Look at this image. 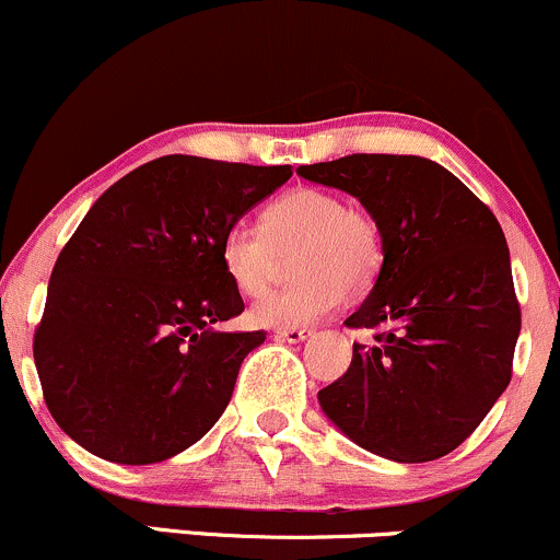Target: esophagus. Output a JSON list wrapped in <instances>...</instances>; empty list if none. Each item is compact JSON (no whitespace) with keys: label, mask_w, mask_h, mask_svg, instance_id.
I'll use <instances>...</instances> for the list:
<instances>
[{"label":"esophagus","mask_w":560,"mask_h":560,"mask_svg":"<svg viewBox=\"0 0 560 560\" xmlns=\"http://www.w3.org/2000/svg\"><path fill=\"white\" fill-rule=\"evenodd\" d=\"M311 334H313L311 329H276L273 337L281 339V342L298 345V342H305V339L311 337Z\"/></svg>","instance_id":"esophagus-1"}]
</instances>
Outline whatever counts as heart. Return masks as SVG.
<instances>
[{
  "mask_svg": "<svg viewBox=\"0 0 560 560\" xmlns=\"http://www.w3.org/2000/svg\"><path fill=\"white\" fill-rule=\"evenodd\" d=\"M295 256L292 288L262 295L249 307V320L266 329H305L331 316L347 300L376 281L384 262L382 229L363 208L318 186H298L260 215V229L234 223L221 240V262L244 298H258L278 272L281 254Z\"/></svg>",
  "mask_w": 560,
  "mask_h": 560,
  "instance_id": "heart-1",
  "label": "heart"
}]
</instances>
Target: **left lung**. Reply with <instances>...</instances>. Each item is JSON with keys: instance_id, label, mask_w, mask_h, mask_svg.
<instances>
[{"instance_id": "1", "label": "left lung", "mask_w": 560, "mask_h": 560, "mask_svg": "<svg viewBox=\"0 0 560 560\" xmlns=\"http://www.w3.org/2000/svg\"><path fill=\"white\" fill-rule=\"evenodd\" d=\"M298 173L361 199L384 242L376 284L345 326L387 331L352 345L320 408L355 445L397 464L453 453L505 392L522 331L498 218L427 158L347 155Z\"/></svg>"}]
</instances>
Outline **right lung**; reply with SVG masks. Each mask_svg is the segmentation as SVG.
Masks as SVG:
<instances>
[{
	"label": "right lung",
	"mask_w": 560,
	"mask_h": 560,
	"mask_svg": "<svg viewBox=\"0 0 560 560\" xmlns=\"http://www.w3.org/2000/svg\"><path fill=\"white\" fill-rule=\"evenodd\" d=\"M289 165L165 155L92 205L62 247L34 334L44 402L70 440L147 466L210 432L266 331H218L242 294L221 240Z\"/></svg>",
	"instance_id": "obj_1"
}]
</instances>
